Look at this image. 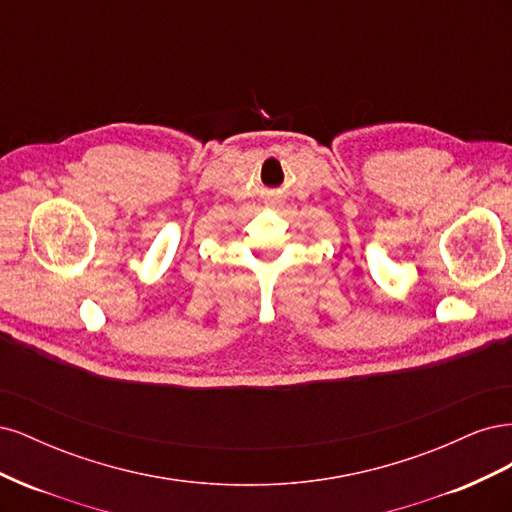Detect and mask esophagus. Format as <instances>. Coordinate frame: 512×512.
Returning a JSON list of instances; mask_svg holds the SVG:
<instances>
[{
    "label": "esophagus",
    "instance_id": "1",
    "mask_svg": "<svg viewBox=\"0 0 512 512\" xmlns=\"http://www.w3.org/2000/svg\"><path fill=\"white\" fill-rule=\"evenodd\" d=\"M271 205H275V200H271Z\"/></svg>",
    "mask_w": 512,
    "mask_h": 512
}]
</instances>
